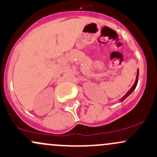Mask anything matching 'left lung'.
<instances>
[{
  "mask_svg": "<svg viewBox=\"0 0 157 157\" xmlns=\"http://www.w3.org/2000/svg\"><path fill=\"white\" fill-rule=\"evenodd\" d=\"M138 76H139V71H138H138H137V75H136V79H135V83L133 84V86H132V88L130 89V90L126 92V95H125L124 96H123V98H122L121 99H120V102L123 101L124 100V99H126L127 97H128V95H129L130 94H131L132 92L135 90V88H136V86H137V84H138Z\"/></svg>",
  "mask_w": 157,
  "mask_h": 157,
  "instance_id": "1",
  "label": "left lung"
}]
</instances>
